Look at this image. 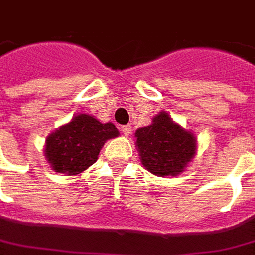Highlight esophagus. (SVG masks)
<instances>
[{
  "label": "esophagus",
  "instance_id": "obj_1",
  "mask_svg": "<svg viewBox=\"0 0 255 255\" xmlns=\"http://www.w3.org/2000/svg\"><path fill=\"white\" fill-rule=\"evenodd\" d=\"M122 132L124 133V136H129L132 132V126L131 124H126V126H122Z\"/></svg>",
  "mask_w": 255,
  "mask_h": 255
}]
</instances>
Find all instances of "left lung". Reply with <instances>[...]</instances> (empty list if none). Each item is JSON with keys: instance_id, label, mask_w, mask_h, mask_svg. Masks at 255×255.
Here are the masks:
<instances>
[{"instance_id": "8db88e82", "label": "left lung", "mask_w": 255, "mask_h": 255, "mask_svg": "<svg viewBox=\"0 0 255 255\" xmlns=\"http://www.w3.org/2000/svg\"><path fill=\"white\" fill-rule=\"evenodd\" d=\"M136 147L142 166L159 177H174L184 172L197 153V138L160 111L151 124L134 132Z\"/></svg>"}]
</instances>
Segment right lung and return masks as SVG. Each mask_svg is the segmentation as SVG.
Returning a JSON list of instances; mask_svg holds the SVG:
<instances>
[{
  "instance_id": "add662e5",
  "label": "right lung",
  "mask_w": 255,
  "mask_h": 255,
  "mask_svg": "<svg viewBox=\"0 0 255 255\" xmlns=\"http://www.w3.org/2000/svg\"><path fill=\"white\" fill-rule=\"evenodd\" d=\"M118 136L119 131L111 122L101 123L93 115L80 113L46 137L45 159L55 172L78 175L98 159L106 141Z\"/></svg>"
}]
</instances>
